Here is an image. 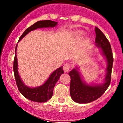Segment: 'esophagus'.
<instances>
[{
	"mask_svg": "<svg viewBox=\"0 0 123 123\" xmlns=\"http://www.w3.org/2000/svg\"><path fill=\"white\" fill-rule=\"evenodd\" d=\"M70 68H71V65L68 63H65L63 65V69L65 72H68L70 69Z\"/></svg>",
	"mask_w": 123,
	"mask_h": 123,
	"instance_id": "1",
	"label": "esophagus"
}]
</instances>
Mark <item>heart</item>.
<instances>
[{
    "label": "heart",
    "instance_id": "1",
    "mask_svg": "<svg viewBox=\"0 0 123 123\" xmlns=\"http://www.w3.org/2000/svg\"><path fill=\"white\" fill-rule=\"evenodd\" d=\"M83 35L84 32H82V31H79V32H78V36L79 37H82Z\"/></svg>",
    "mask_w": 123,
    "mask_h": 123
}]
</instances>
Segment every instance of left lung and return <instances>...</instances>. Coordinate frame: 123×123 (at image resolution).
I'll list each match as a JSON object with an SVG mask.
<instances>
[{
	"label": "left lung",
	"mask_w": 123,
	"mask_h": 123,
	"mask_svg": "<svg viewBox=\"0 0 123 123\" xmlns=\"http://www.w3.org/2000/svg\"><path fill=\"white\" fill-rule=\"evenodd\" d=\"M95 31L96 33L95 44L98 47L101 48L102 54L106 58L107 62L106 75L103 84L89 85L82 81L81 74L77 70L78 69L77 67L69 73L71 78L70 95L74 102L79 104H87L98 99L108 89L110 84L113 63L110 44L99 28L95 27Z\"/></svg>",
	"instance_id": "obj_1"
}]
</instances>
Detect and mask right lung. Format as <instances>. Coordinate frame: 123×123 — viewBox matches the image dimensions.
I'll return each instance as SVG.
<instances>
[{
	"label": "right lung",
	"mask_w": 123,
	"mask_h": 123,
	"mask_svg": "<svg viewBox=\"0 0 123 123\" xmlns=\"http://www.w3.org/2000/svg\"><path fill=\"white\" fill-rule=\"evenodd\" d=\"M57 25V22L51 20H44V21H39L27 28L22 35L19 37V41H21L23 38L27 34L33 31L37 28H53ZM17 47L15 48V55L13 62V71L15 74V81L17 83L18 90L21 92L22 95L28 100L36 102H46L50 99L53 95V91L55 86V84L58 81L60 77L64 73L63 70V67H61L56 69L51 74L48 79L43 84L42 86L37 87H29L26 86L21 81V78L19 76L18 71V62L17 57L16 55Z\"/></svg>",
	"instance_id": "1"
}]
</instances>
